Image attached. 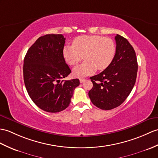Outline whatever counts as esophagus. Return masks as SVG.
Segmentation results:
<instances>
[{
	"instance_id": "esophagus-1",
	"label": "esophagus",
	"mask_w": 158,
	"mask_h": 158,
	"mask_svg": "<svg viewBox=\"0 0 158 158\" xmlns=\"http://www.w3.org/2000/svg\"><path fill=\"white\" fill-rule=\"evenodd\" d=\"M79 81H80V83H83L85 81V79H80Z\"/></svg>"
}]
</instances>
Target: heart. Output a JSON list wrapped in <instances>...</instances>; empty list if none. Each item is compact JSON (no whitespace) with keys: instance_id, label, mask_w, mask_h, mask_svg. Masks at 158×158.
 Segmentation results:
<instances>
[{"instance_id":"obj_1","label":"heart","mask_w":158,"mask_h":158,"mask_svg":"<svg viewBox=\"0 0 158 158\" xmlns=\"http://www.w3.org/2000/svg\"><path fill=\"white\" fill-rule=\"evenodd\" d=\"M116 52V47L113 40L97 35L78 36L73 40L72 45H66L62 49L64 59L69 65L77 64L83 57L85 59L73 69V73L77 77L91 75L96 69L98 71L107 69Z\"/></svg>"}]
</instances>
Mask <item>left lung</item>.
Wrapping results in <instances>:
<instances>
[{"mask_svg":"<svg viewBox=\"0 0 158 158\" xmlns=\"http://www.w3.org/2000/svg\"><path fill=\"white\" fill-rule=\"evenodd\" d=\"M116 52L111 64L100 74L91 77L93 87L89 91L96 107L109 110L122 104L135 85L138 69L135 50L123 36H115Z\"/></svg>","mask_w":158,"mask_h":158,"instance_id":"1","label":"left lung"}]
</instances>
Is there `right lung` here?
Masks as SVG:
<instances>
[{"mask_svg":"<svg viewBox=\"0 0 158 158\" xmlns=\"http://www.w3.org/2000/svg\"><path fill=\"white\" fill-rule=\"evenodd\" d=\"M64 43L62 34L41 36L24 58L23 79L27 93L36 106L48 112L67 108L80 83L78 79L62 80L71 73L62 55Z\"/></svg>","mask_w":158,"mask_h":158,"instance_id":"1","label":"right lung"}]
</instances>
